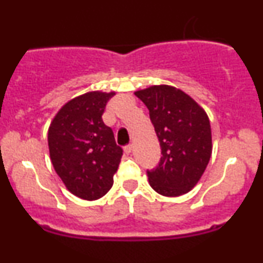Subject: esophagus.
Masks as SVG:
<instances>
[{
    "label": "esophagus",
    "mask_w": 263,
    "mask_h": 263,
    "mask_svg": "<svg viewBox=\"0 0 263 263\" xmlns=\"http://www.w3.org/2000/svg\"><path fill=\"white\" fill-rule=\"evenodd\" d=\"M123 151H125L126 155H129L132 152V144H127V146L123 147Z\"/></svg>",
    "instance_id": "34e87169"
}]
</instances>
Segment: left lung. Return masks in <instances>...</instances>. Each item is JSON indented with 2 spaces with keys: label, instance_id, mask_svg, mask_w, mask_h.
Instances as JSON below:
<instances>
[{
  "label": "left lung",
  "instance_id": "1",
  "mask_svg": "<svg viewBox=\"0 0 263 263\" xmlns=\"http://www.w3.org/2000/svg\"><path fill=\"white\" fill-rule=\"evenodd\" d=\"M135 95L149 110L162 149L158 167L147 172L149 185L164 197L186 194L197 185L210 161L209 117L192 96L176 86L152 85Z\"/></svg>",
  "mask_w": 263,
  "mask_h": 263
}]
</instances>
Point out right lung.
Wrapping results in <instances>:
<instances>
[{"instance_id":"1","label":"right lung","mask_w":263,"mask_h":263,"mask_svg":"<svg viewBox=\"0 0 263 263\" xmlns=\"http://www.w3.org/2000/svg\"><path fill=\"white\" fill-rule=\"evenodd\" d=\"M115 91L75 96L55 114L48 128L52 164L65 188L84 200L104 197L114 184L122 149L102 114Z\"/></svg>"}]
</instances>
